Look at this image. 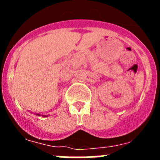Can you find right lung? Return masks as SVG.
<instances>
[{
  "instance_id": "add662e5",
  "label": "right lung",
  "mask_w": 160,
  "mask_h": 160,
  "mask_svg": "<svg viewBox=\"0 0 160 160\" xmlns=\"http://www.w3.org/2000/svg\"><path fill=\"white\" fill-rule=\"evenodd\" d=\"M37 115H39V114H37ZM42 116H45V117H47V116H46V115H42Z\"/></svg>"
}]
</instances>
